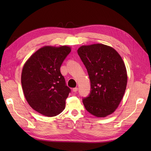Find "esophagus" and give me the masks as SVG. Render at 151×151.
<instances>
[{"mask_svg":"<svg viewBox=\"0 0 151 151\" xmlns=\"http://www.w3.org/2000/svg\"><path fill=\"white\" fill-rule=\"evenodd\" d=\"M73 92H74V93H76L77 91V90H78V88H73Z\"/></svg>","mask_w":151,"mask_h":151,"instance_id":"esophagus-1","label":"esophagus"}]
</instances>
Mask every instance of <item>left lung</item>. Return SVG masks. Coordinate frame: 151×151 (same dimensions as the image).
<instances>
[{"label":"left lung","mask_w":151,"mask_h":151,"mask_svg":"<svg viewBox=\"0 0 151 151\" xmlns=\"http://www.w3.org/2000/svg\"><path fill=\"white\" fill-rule=\"evenodd\" d=\"M91 82L88 96L83 99L86 109L97 117L115 111L127 83L125 63L115 49L103 44L82 46L77 50Z\"/></svg>","instance_id":"1"}]
</instances>
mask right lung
<instances>
[{
	"instance_id": "add662e5",
	"label": "right lung",
	"mask_w": 151,
	"mask_h": 151,
	"mask_svg": "<svg viewBox=\"0 0 151 151\" xmlns=\"http://www.w3.org/2000/svg\"><path fill=\"white\" fill-rule=\"evenodd\" d=\"M70 51L67 46L44 47L32 55L22 68L24 96L30 106L43 115L55 116L65 109L71 90L60 69Z\"/></svg>"
}]
</instances>
